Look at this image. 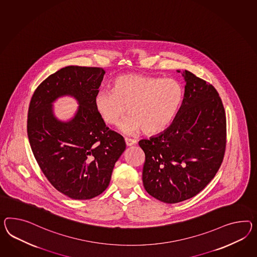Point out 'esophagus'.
<instances>
[{
	"label": "esophagus",
	"mask_w": 257,
	"mask_h": 257,
	"mask_svg": "<svg viewBox=\"0 0 257 257\" xmlns=\"http://www.w3.org/2000/svg\"><path fill=\"white\" fill-rule=\"evenodd\" d=\"M125 142L126 146H132L136 144V141L133 139L125 138Z\"/></svg>",
	"instance_id": "obj_1"
}]
</instances>
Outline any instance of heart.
Returning a JSON list of instances; mask_svg holds the SVG:
<instances>
[{"instance_id":"1","label":"heart","mask_w":257,"mask_h":257,"mask_svg":"<svg viewBox=\"0 0 257 257\" xmlns=\"http://www.w3.org/2000/svg\"><path fill=\"white\" fill-rule=\"evenodd\" d=\"M184 87L173 78H158L141 74H125L113 82L112 89L97 93L94 103L106 124L115 125L128 112L121 125L125 134L143 128L155 134L166 130L177 115L184 99Z\"/></svg>"}]
</instances>
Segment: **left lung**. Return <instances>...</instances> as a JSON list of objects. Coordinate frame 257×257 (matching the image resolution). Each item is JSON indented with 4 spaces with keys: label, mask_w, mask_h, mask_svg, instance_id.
<instances>
[{
    "label": "left lung",
    "mask_w": 257,
    "mask_h": 257,
    "mask_svg": "<svg viewBox=\"0 0 257 257\" xmlns=\"http://www.w3.org/2000/svg\"><path fill=\"white\" fill-rule=\"evenodd\" d=\"M183 76L184 99L171 125L139 142L145 154V190L171 204L204 189L221 167L226 145L225 112L216 89L186 70Z\"/></svg>",
    "instance_id": "obj_1"
}]
</instances>
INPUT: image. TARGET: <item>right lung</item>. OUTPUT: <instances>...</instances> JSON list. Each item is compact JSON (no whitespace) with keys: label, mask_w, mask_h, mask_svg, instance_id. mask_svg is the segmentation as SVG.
Masks as SVG:
<instances>
[{"label":"right lung","mask_w":257,"mask_h":257,"mask_svg":"<svg viewBox=\"0 0 257 257\" xmlns=\"http://www.w3.org/2000/svg\"><path fill=\"white\" fill-rule=\"evenodd\" d=\"M104 73L97 67L62 68L40 84L29 106L33 156L50 184L73 199H90L105 190L125 151V140L106 126L94 103ZM64 95L80 104L69 121L59 120L52 111V102Z\"/></svg>","instance_id":"1"}]
</instances>
